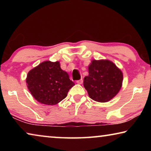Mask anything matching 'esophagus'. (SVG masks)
Returning <instances> with one entry per match:
<instances>
[{"instance_id":"esophagus-1","label":"esophagus","mask_w":151,"mask_h":151,"mask_svg":"<svg viewBox=\"0 0 151 151\" xmlns=\"http://www.w3.org/2000/svg\"><path fill=\"white\" fill-rule=\"evenodd\" d=\"M83 79H80V80H78V81H76V83L77 84H79V85H81L82 83H83Z\"/></svg>"}]
</instances>
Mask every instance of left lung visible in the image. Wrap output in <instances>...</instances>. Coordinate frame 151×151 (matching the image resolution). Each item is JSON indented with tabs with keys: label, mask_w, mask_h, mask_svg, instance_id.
Wrapping results in <instances>:
<instances>
[{
	"label": "left lung",
	"mask_w": 151,
	"mask_h": 151,
	"mask_svg": "<svg viewBox=\"0 0 151 151\" xmlns=\"http://www.w3.org/2000/svg\"><path fill=\"white\" fill-rule=\"evenodd\" d=\"M122 71L109 60H93L88 66V75L84 78V87L93 100L106 103L121 88Z\"/></svg>",
	"instance_id": "1"
}]
</instances>
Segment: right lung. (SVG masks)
Wrapping results in <instances>:
<instances>
[{
    "label": "right lung",
    "instance_id": "right-lung-1",
    "mask_svg": "<svg viewBox=\"0 0 151 151\" xmlns=\"http://www.w3.org/2000/svg\"><path fill=\"white\" fill-rule=\"evenodd\" d=\"M26 82L33 97L47 105H55L63 101L75 85L68 73L61 69L58 61L39 64L29 71Z\"/></svg>",
    "mask_w": 151,
    "mask_h": 151
}]
</instances>
